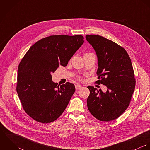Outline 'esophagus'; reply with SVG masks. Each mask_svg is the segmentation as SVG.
Instances as JSON below:
<instances>
[{"mask_svg": "<svg viewBox=\"0 0 150 150\" xmlns=\"http://www.w3.org/2000/svg\"><path fill=\"white\" fill-rule=\"evenodd\" d=\"M75 88H76V89H81L82 88V86L80 85V84H76L75 86Z\"/></svg>", "mask_w": 150, "mask_h": 150, "instance_id": "esophagus-1", "label": "esophagus"}]
</instances>
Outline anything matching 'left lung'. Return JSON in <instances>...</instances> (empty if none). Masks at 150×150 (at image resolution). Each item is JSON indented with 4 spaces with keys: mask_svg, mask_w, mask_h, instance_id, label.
<instances>
[{
    "mask_svg": "<svg viewBox=\"0 0 150 150\" xmlns=\"http://www.w3.org/2000/svg\"><path fill=\"white\" fill-rule=\"evenodd\" d=\"M86 39L93 48L97 58L99 76L97 83L107 87L103 92L88 86L87 99L89 112L96 118L110 121L120 117L128 108L135 88V79L130 58L126 50L104 37L91 35Z\"/></svg>",
    "mask_w": 150,
    "mask_h": 150,
    "instance_id": "obj_1",
    "label": "left lung"
}]
</instances>
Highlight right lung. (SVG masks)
Returning <instances> with one entry per match:
<instances>
[{"label": "right lung", "mask_w": 150, "mask_h": 150, "mask_svg": "<svg viewBox=\"0 0 150 150\" xmlns=\"http://www.w3.org/2000/svg\"><path fill=\"white\" fill-rule=\"evenodd\" d=\"M84 42L81 35L50 36L35 43L18 67L17 92L25 112L44 124L56 120L75 92L73 84L58 86L52 73L66 66Z\"/></svg>", "instance_id": "1"}]
</instances>
